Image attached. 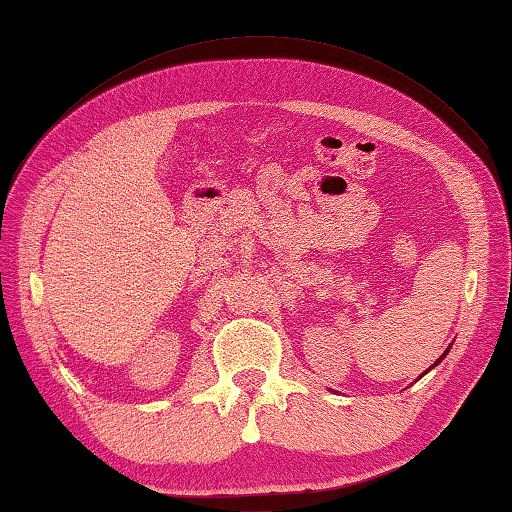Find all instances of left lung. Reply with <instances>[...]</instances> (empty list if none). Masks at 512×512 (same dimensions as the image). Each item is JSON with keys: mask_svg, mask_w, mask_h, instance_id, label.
I'll list each match as a JSON object with an SVG mask.
<instances>
[{"mask_svg": "<svg viewBox=\"0 0 512 512\" xmlns=\"http://www.w3.org/2000/svg\"><path fill=\"white\" fill-rule=\"evenodd\" d=\"M447 352H450V347H447V350H445V354H447ZM445 354H443V356H441V358H439V360H436V363H434V365H432V367H436V365H439V363H441V360H443V358H445ZM432 367H430V369H432ZM430 369H428V371H430Z\"/></svg>", "mask_w": 512, "mask_h": 512, "instance_id": "1", "label": "left lung"}]
</instances>
